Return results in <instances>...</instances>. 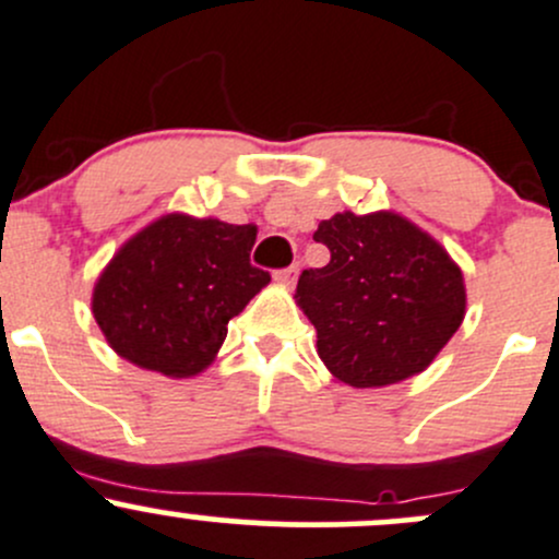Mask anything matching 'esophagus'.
I'll return each instance as SVG.
<instances>
[{
  "instance_id": "1",
  "label": "esophagus",
  "mask_w": 559,
  "mask_h": 559,
  "mask_svg": "<svg viewBox=\"0 0 559 559\" xmlns=\"http://www.w3.org/2000/svg\"><path fill=\"white\" fill-rule=\"evenodd\" d=\"M274 280H277L280 285L290 287L293 282H296V266H290V269H280V272H274Z\"/></svg>"
}]
</instances>
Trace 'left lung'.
<instances>
[{
    "mask_svg": "<svg viewBox=\"0 0 559 559\" xmlns=\"http://www.w3.org/2000/svg\"><path fill=\"white\" fill-rule=\"evenodd\" d=\"M314 241L331 261L298 277L296 304L333 379L388 388L433 364L465 318V280L450 252L393 210L336 212Z\"/></svg>",
    "mask_w": 559,
    "mask_h": 559,
    "instance_id": "8db88e82",
    "label": "left lung"
}]
</instances>
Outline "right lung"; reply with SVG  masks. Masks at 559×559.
<instances>
[{
  "label": "right lung",
  "instance_id": "obj_1",
  "mask_svg": "<svg viewBox=\"0 0 559 559\" xmlns=\"http://www.w3.org/2000/svg\"><path fill=\"white\" fill-rule=\"evenodd\" d=\"M258 228L169 212L120 245L91 293L107 344L169 379L212 366L237 318L272 282L250 266Z\"/></svg>",
  "mask_w": 559,
  "mask_h": 559
}]
</instances>
